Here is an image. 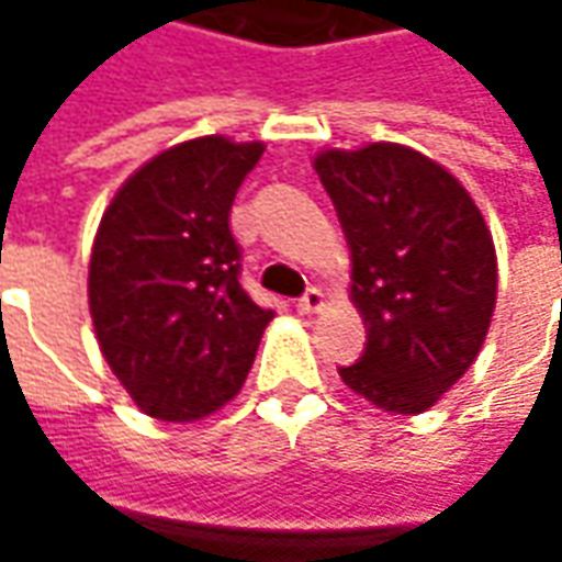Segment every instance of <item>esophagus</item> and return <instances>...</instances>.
<instances>
[{
  "label": "esophagus",
  "instance_id": "obj_1",
  "mask_svg": "<svg viewBox=\"0 0 562 562\" xmlns=\"http://www.w3.org/2000/svg\"><path fill=\"white\" fill-rule=\"evenodd\" d=\"M322 306H325V293L318 291V288H310V291L296 300V310H300V313H318Z\"/></svg>",
  "mask_w": 562,
  "mask_h": 562
}]
</instances>
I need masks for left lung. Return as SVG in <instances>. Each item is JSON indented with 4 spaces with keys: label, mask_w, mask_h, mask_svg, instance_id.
<instances>
[{
    "label": "left lung",
    "mask_w": 562,
    "mask_h": 562,
    "mask_svg": "<svg viewBox=\"0 0 562 562\" xmlns=\"http://www.w3.org/2000/svg\"><path fill=\"white\" fill-rule=\"evenodd\" d=\"M315 171L350 244L366 350L340 378L384 413L435 406L485 344L497 256L465 187L400 143L325 149Z\"/></svg>",
    "instance_id": "1"
}]
</instances>
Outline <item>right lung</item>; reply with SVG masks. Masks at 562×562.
Returning a JSON list of instances; mask_svg holds the SVG:
<instances>
[{"label":"right lung","instance_id":"1","mask_svg":"<svg viewBox=\"0 0 562 562\" xmlns=\"http://www.w3.org/2000/svg\"><path fill=\"white\" fill-rule=\"evenodd\" d=\"M262 143L196 137L137 168L90 256L102 357L146 416L193 422L234 397L274 313L240 284L227 215Z\"/></svg>","mask_w":562,"mask_h":562}]
</instances>
